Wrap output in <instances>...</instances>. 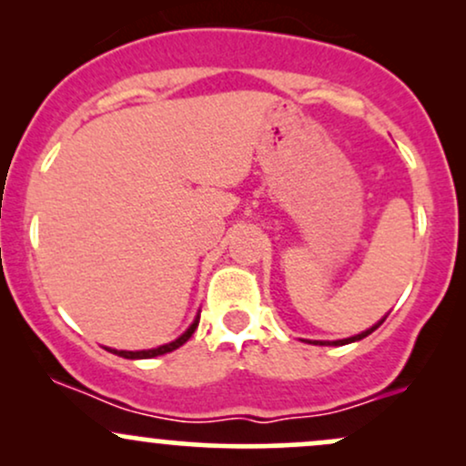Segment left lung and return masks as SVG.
<instances>
[{
  "instance_id": "1",
  "label": "left lung",
  "mask_w": 466,
  "mask_h": 466,
  "mask_svg": "<svg viewBox=\"0 0 466 466\" xmlns=\"http://www.w3.org/2000/svg\"><path fill=\"white\" fill-rule=\"evenodd\" d=\"M383 319H386V318H383ZM383 319H381V322H379V324H374L372 329L363 330V333H360V335H355V337H349V339H337V341H333V346H344V344H350V341H360V339H363V337H368V335H370L372 330H377L379 326L383 324ZM311 344H315V346H318V344H319V346H329V341H311Z\"/></svg>"
}]
</instances>
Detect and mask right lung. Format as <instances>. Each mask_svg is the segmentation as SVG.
Masks as SVG:
<instances>
[{"mask_svg":"<svg viewBox=\"0 0 466 466\" xmlns=\"http://www.w3.org/2000/svg\"><path fill=\"white\" fill-rule=\"evenodd\" d=\"M197 326H199V315H197L195 322L188 326V330H186L184 335H179L177 339L170 341V344L157 346V349H151V350H116V349H106V350L114 352V355H117V357H125V360H151V357L166 355V352H173L175 349H179V346H184L186 341H188L192 337V333H195Z\"/></svg>","mask_w":466,"mask_h":466,"instance_id":"add662e5","label":"right lung"}]
</instances>
